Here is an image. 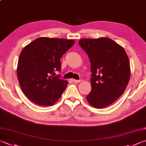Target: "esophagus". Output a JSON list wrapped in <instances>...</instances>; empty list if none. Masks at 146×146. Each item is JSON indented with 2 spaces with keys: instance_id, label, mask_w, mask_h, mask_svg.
Listing matches in <instances>:
<instances>
[{
  "instance_id": "1",
  "label": "esophagus",
  "mask_w": 146,
  "mask_h": 146,
  "mask_svg": "<svg viewBox=\"0 0 146 146\" xmlns=\"http://www.w3.org/2000/svg\"><path fill=\"white\" fill-rule=\"evenodd\" d=\"M71 80H72L73 83H80L81 82L80 80H75V79H72Z\"/></svg>"
}]
</instances>
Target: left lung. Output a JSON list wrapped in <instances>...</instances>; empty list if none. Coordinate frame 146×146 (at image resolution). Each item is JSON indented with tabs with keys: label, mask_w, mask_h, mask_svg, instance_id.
<instances>
[{
	"label": "left lung",
	"mask_w": 146,
	"mask_h": 146,
	"mask_svg": "<svg viewBox=\"0 0 146 146\" xmlns=\"http://www.w3.org/2000/svg\"><path fill=\"white\" fill-rule=\"evenodd\" d=\"M78 44L90 62L92 90L87 101L94 108L106 107L122 95L129 82L127 54L120 45L106 37L82 38Z\"/></svg>",
	"instance_id": "obj_1"
}]
</instances>
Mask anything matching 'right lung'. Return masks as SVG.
<instances>
[{"mask_svg": "<svg viewBox=\"0 0 146 146\" xmlns=\"http://www.w3.org/2000/svg\"><path fill=\"white\" fill-rule=\"evenodd\" d=\"M74 44L73 40L40 37L22 50L17 76L23 92L34 103L49 106L60 98L68 82L56 72L61 71L60 59Z\"/></svg>", "mask_w": 146, "mask_h": 146, "instance_id": "add662e5", "label": "right lung"}]
</instances>
